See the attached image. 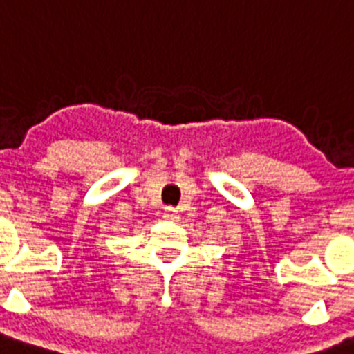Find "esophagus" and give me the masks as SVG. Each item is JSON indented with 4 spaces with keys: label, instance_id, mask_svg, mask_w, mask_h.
Masks as SVG:
<instances>
[{
    "label": "esophagus",
    "instance_id": "esophagus-1",
    "mask_svg": "<svg viewBox=\"0 0 354 354\" xmlns=\"http://www.w3.org/2000/svg\"><path fill=\"white\" fill-rule=\"evenodd\" d=\"M163 218H165V219H176L178 218V210H174V209H171V207H169V209H165V212H163Z\"/></svg>",
    "mask_w": 354,
    "mask_h": 354
}]
</instances>
